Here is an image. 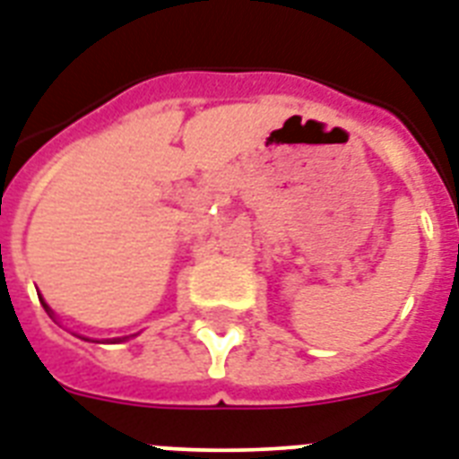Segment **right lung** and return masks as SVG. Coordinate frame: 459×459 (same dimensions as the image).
<instances>
[{
  "label": "right lung",
  "mask_w": 459,
  "mask_h": 459,
  "mask_svg": "<svg viewBox=\"0 0 459 459\" xmlns=\"http://www.w3.org/2000/svg\"><path fill=\"white\" fill-rule=\"evenodd\" d=\"M42 307H45V309H47V312H49V314H52V309H49V307H47V302H45V300H42Z\"/></svg>",
  "instance_id": "right-lung-1"
}]
</instances>
